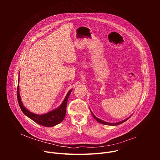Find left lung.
Instances as JSON below:
<instances>
[{"mask_svg": "<svg viewBox=\"0 0 160 160\" xmlns=\"http://www.w3.org/2000/svg\"><path fill=\"white\" fill-rule=\"evenodd\" d=\"M92 116L94 117V118L97 120V122H99V123H102V124H104V125H119V124H121V123L125 122L127 121L128 119H129V118H127L126 120H123V121H122V122H118V123H108V122H104V121H103V120H100L99 118H97L92 112Z\"/></svg>", "mask_w": 160, "mask_h": 160, "instance_id": "1", "label": "left lung"}]
</instances>
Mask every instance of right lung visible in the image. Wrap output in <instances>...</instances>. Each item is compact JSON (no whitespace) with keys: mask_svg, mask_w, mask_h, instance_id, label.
<instances>
[{"mask_svg":"<svg viewBox=\"0 0 160 160\" xmlns=\"http://www.w3.org/2000/svg\"><path fill=\"white\" fill-rule=\"evenodd\" d=\"M72 90H70L69 92H68L62 103L58 108L52 111H50L46 114H43V115H41L31 112L28 109H27L25 107L23 106V104H22L21 101V98L19 92V82L18 83V87H17V98H18V104L19 105V107L21 111L26 116H27L28 118H30L33 121H34L35 122H36L37 123L40 125H42L44 127H52L61 123L62 121L64 120L66 115L68 99L72 92Z\"/></svg>","mask_w":160,"mask_h":160,"instance_id":"obj_1","label":"right lung"}]
</instances>
